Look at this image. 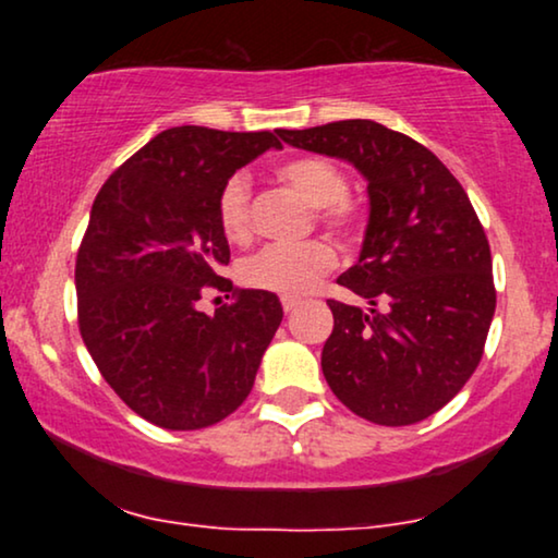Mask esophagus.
<instances>
[{"instance_id": "1", "label": "esophagus", "mask_w": 558, "mask_h": 558, "mask_svg": "<svg viewBox=\"0 0 558 558\" xmlns=\"http://www.w3.org/2000/svg\"><path fill=\"white\" fill-rule=\"evenodd\" d=\"M296 304H300V300H296V296H281V307H284V312L296 310Z\"/></svg>"}]
</instances>
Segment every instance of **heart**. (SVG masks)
Returning <instances> with one entry per match:
<instances>
[{"label":"heart","instance_id":"b5f03b06","mask_svg":"<svg viewBox=\"0 0 558 558\" xmlns=\"http://www.w3.org/2000/svg\"><path fill=\"white\" fill-rule=\"evenodd\" d=\"M277 178L287 182L315 208L317 223L340 243H355L368 226L365 205L348 195V178L338 165L317 155L287 159L277 167ZM218 226L231 243L251 239V182L233 172L223 182L216 203ZM335 266V251L315 239L302 246H266L241 266L243 284L264 292L296 296L310 292Z\"/></svg>","mask_w":558,"mask_h":558}]
</instances>
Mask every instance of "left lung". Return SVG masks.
<instances>
[{
  "label": "left lung",
  "mask_w": 558,
  "mask_h": 558,
  "mask_svg": "<svg viewBox=\"0 0 558 558\" xmlns=\"http://www.w3.org/2000/svg\"><path fill=\"white\" fill-rule=\"evenodd\" d=\"M277 134L348 159L368 180L361 258L338 279L368 307L327 300V386L373 424L422 422L475 373L495 315L490 243L468 193L434 151L376 121Z\"/></svg>",
  "instance_id": "obj_1"
}]
</instances>
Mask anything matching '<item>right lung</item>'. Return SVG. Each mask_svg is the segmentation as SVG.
I'll return each mask as SVG.
<instances>
[{
    "instance_id": "1",
    "label": "right lung",
    "mask_w": 558,
    "mask_h": 558,
    "mask_svg": "<svg viewBox=\"0 0 558 558\" xmlns=\"http://www.w3.org/2000/svg\"><path fill=\"white\" fill-rule=\"evenodd\" d=\"M269 147H281L274 132L172 126L129 157L90 208L75 258L81 338L119 399L162 429L233 414L284 317L277 294L220 277L231 248L218 193ZM208 288L234 302L205 316Z\"/></svg>"
}]
</instances>
